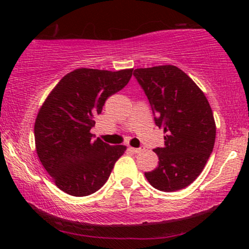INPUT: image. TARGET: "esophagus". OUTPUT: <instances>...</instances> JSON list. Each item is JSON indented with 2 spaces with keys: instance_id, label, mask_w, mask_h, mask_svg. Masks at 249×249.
I'll list each match as a JSON object with an SVG mask.
<instances>
[{
  "instance_id": "esophagus-1",
  "label": "esophagus",
  "mask_w": 249,
  "mask_h": 249,
  "mask_svg": "<svg viewBox=\"0 0 249 249\" xmlns=\"http://www.w3.org/2000/svg\"><path fill=\"white\" fill-rule=\"evenodd\" d=\"M128 150L131 151V152H133V153H139V152H142V147H128Z\"/></svg>"
}]
</instances>
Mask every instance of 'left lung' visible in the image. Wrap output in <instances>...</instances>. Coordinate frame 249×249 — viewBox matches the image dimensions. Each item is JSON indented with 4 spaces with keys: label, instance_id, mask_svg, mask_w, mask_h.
Listing matches in <instances>:
<instances>
[{
    "label": "left lung",
    "instance_id": "left-lung-1",
    "mask_svg": "<svg viewBox=\"0 0 249 249\" xmlns=\"http://www.w3.org/2000/svg\"><path fill=\"white\" fill-rule=\"evenodd\" d=\"M139 83L164 130L165 146L154 148L158 167L145 177L162 192L182 190L199 177L213 151L215 122L206 96L174 65L136 69Z\"/></svg>",
    "mask_w": 249,
    "mask_h": 249
}]
</instances>
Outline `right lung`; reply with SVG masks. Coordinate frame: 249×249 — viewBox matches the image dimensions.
I'll return each mask as SVG.
<instances>
[{"instance_id": "add662e5", "label": "right lung", "mask_w": 249, "mask_h": 249, "mask_svg": "<svg viewBox=\"0 0 249 249\" xmlns=\"http://www.w3.org/2000/svg\"><path fill=\"white\" fill-rule=\"evenodd\" d=\"M132 71L73 70L39 108L34 128L37 156L63 192L73 196L95 193L126 150L95 139L90 131L107 97L127 84Z\"/></svg>"}]
</instances>
